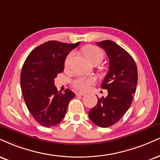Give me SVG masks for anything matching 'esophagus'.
Wrapping results in <instances>:
<instances>
[{
	"mask_svg": "<svg viewBox=\"0 0 160 160\" xmlns=\"http://www.w3.org/2000/svg\"><path fill=\"white\" fill-rule=\"evenodd\" d=\"M85 92H77L76 93V95H81V96H82V95H85Z\"/></svg>",
	"mask_w": 160,
	"mask_h": 160,
	"instance_id": "1",
	"label": "esophagus"
}]
</instances>
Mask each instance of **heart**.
<instances>
[{"label": "heart", "instance_id": "obj_1", "mask_svg": "<svg viewBox=\"0 0 160 160\" xmlns=\"http://www.w3.org/2000/svg\"><path fill=\"white\" fill-rule=\"evenodd\" d=\"M84 55L86 57L89 62H93L96 59H99V60H102L103 58V53L101 49L98 48L96 46L89 45L87 47L84 48L83 50ZM73 56V53H71L68 57H67L66 59H65V65H68L69 61L72 59ZM96 81V79L94 77H78L73 81V86L77 89L80 90V91H86L88 88L91 86L92 84L95 83Z\"/></svg>", "mask_w": 160, "mask_h": 160}]
</instances>
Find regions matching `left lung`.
<instances>
[{
	"mask_svg": "<svg viewBox=\"0 0 160 160\" xmlns=\"http://www.w3.org/2000/svg\"><path fill=\"white\" fill-rule=\"evenodd\" d=\"M97 45L109 58V72L101 83L108 95L98 98L88 116L95 124L108 128L118 122L131 105L138 81L137 66L130 53L115 42L104 40Z\"/></svg>",
	"mask_w": 160,
	"mask_h": 160,
	"instance_id": "obj_1",
	"label": "left lung"
}]
</instances>
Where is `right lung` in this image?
<instances>
[{
	"instance_id": "add662e5",
	"label": "right lung",
	"mask_w": 160,
	"mask_h": 160,
	"mask_svg": "<svg viewBox=\"0 0 160 160\" xmlns=\"http://www.w3.org/2000/svg\"><path fill=\"white\" fill-rule=\"evenodd\" d=\"M49 41L42 44L28 56L21 73V88L29 112L45 128L60 123L69 101L75 94L68 88L58 92L54 78L64 70L69 52L80 45Z\"/></svg>"
}]
</instances>
